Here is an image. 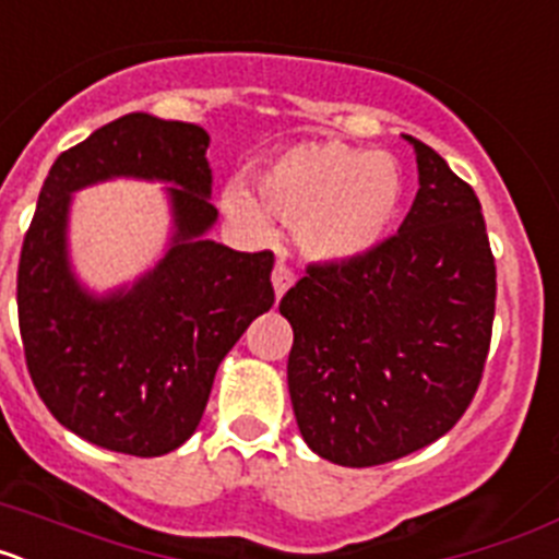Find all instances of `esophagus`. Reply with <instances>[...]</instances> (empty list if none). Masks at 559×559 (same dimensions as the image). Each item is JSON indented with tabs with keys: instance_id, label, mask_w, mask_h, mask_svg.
<instances>
[{
	"instance_id": "1",
	"label": "esophagus",
	"mask_w": 559,
	"mask_h": 559,
	"mask_svg": "<svg viewBox=\"0 0 559 559\" xmlns=\"http://www.w3.org/2000/svg\"><path fill=\"white\" fill-rule=\"evenodd\" d=\"M271 285H274V294L276 299H283L285 294H288V288L294 285V271L288 269V265H276L274 274H271Z\"/></svg>"
}]
</instances>
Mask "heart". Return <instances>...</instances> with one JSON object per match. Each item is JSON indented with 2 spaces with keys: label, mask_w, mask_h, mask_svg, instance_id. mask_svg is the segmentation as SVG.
Segmentation results:
<instances>
[{
  "label": "heart",
  "mask_w": 559,
  "mask_h": 559,
  "mask_svg": "<svg viewBox=\"0 0 559 559\" xmlns=\"http://www.w3.org/2000/svg\"><path fill=\"white\" fill-rule=\"evenodd\" d=\"M403 173L386 153L299 142L280 151L260 173V198L296 243L319 263H349L378 249L403 210ZM221 206L251 231L265 229V210L243 181H229Z\"/></svg>",
  "instance_id": "b5f03b06"
}]
</instances>
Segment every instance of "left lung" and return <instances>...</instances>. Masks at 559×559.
<instances>
[{
	"label": "left lung",
	"mask_w": 559,
	"mask_h": 559,
	"mask_svg": "<svg viewBox=\"0 0 559 559\" xmlns=\"http://www.w3.org/2000/svg\"><path fill=\"white\" fill-rule=\"evenodd\" d=\"M403 140L419 190L397 235L349 263L310 265L280 302L296 426L341 467L394 462L451 431L490 349L496 260L481 204L433 147Z\"/></svg>",
	"instance_id": "obj_1"
}]
</instances>
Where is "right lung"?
Instances as JSON below:
<instances>
[{
  "mask_svg": "<svg viewBox=\"0 0 559 559\" xmlns=\"http://www.w3.org/2000/svg\"><path fill=\"white\" fill-rule=\"evenodd\" d=\"M210 133L133 111L97 128L49 167L19 260V330L38 397L81 439L128 456H165L204 417L221 360L274 305L271 251L210 240ZM111 178L162 180L166 254L133 284L86 289L68 257L78 189Z\"/></svg>",
  "mask_w": 559,
  "mask_h": 559,
  "instance_id": "obj_1",
  "label": "right lung"
}]
</instances>
